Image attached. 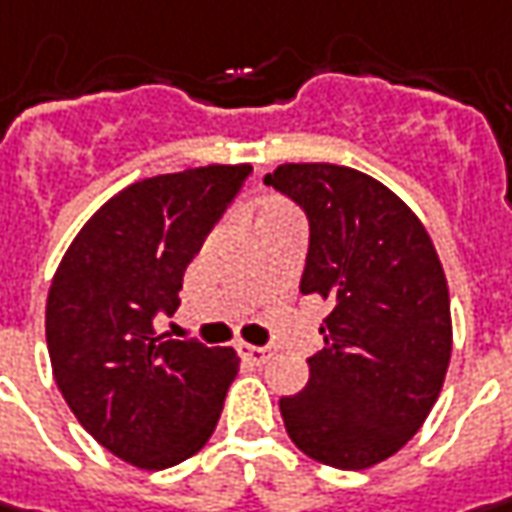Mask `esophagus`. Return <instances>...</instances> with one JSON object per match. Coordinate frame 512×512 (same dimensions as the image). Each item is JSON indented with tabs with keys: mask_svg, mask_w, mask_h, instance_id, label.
I'll return each mask as SVG.
<instances>
[{
	"mask_svg": "<svg viewBox=\"0 0 512 512\" xmlns=\"http://www.w3.org/2000/svg\"><path fill=\"white\" fill-rule=\"evenodd\" d=\"M238 351H240V357H243V360H249V362H252V365H263V362L272 357V348H269V345H246V343H240Z\"/></svg>",
	"mask_w": 512,
	"mask_h": 512,
	"instance_id": "esophagus-1",
	"label": "esophagus"
}]
</instances>
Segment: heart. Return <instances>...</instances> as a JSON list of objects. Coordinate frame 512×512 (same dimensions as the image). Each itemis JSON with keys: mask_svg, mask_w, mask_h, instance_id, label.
<instances>
[{"mask_svg": "<svg viewBox=\"0 0 512 512\" xmlns=\"http://www.w3.org/2000/svg\"><path fill=\"white\" fill-rule=\"evenodd\" d=\"M277 215H291L289 206H286V203H280V201H266L263 206H260V209H257L255 223L257 221H269V218H277Z\"/></svg>", "mask_w": 512, "mask_h": 512, "instance_id": "1", "label": "heart"}]
</instances>
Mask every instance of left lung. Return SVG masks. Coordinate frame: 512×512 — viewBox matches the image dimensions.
I'll use <instances>...</instances> for the list:
<instances>
[{"label": "left lung", "mask_w": 512, "mask_h": 512, "mask_svg": "<svg viewBox=\"0 0 512 512\" xmlns=\"http://www.w3.org/2000/svg\"><path fill=\"white\" fill-rule=\"evenodd\" d=\"M309 218L303 294L323 297L326 348L280 399L291 442L340 470H365L414 436L450 362L448 280L425 226L371 175L283 164L263 178Z\"/></svg>", "instance_id": "8db88e82"}]
</instances>
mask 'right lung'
Returning <instances> with one entry per match:
<instances>
[{"label": "right lung", "mask_w": 512, "mask_h": 512, "mask_svg": "<svg viewBox=\"0 0 512 512\" xmlns=\"http://www.w3.org/2000/svg\"><path fill=\"white\" fill-rule=\"evenodd\" d=\"M252 167L212 164L127 186L84 223L50 283L47 351L64 402L118 459L164 470L209 442L238 374L232 348L155 334L189 260Z\"/></svg>", "instance_id": "right-lung-1"}]
</instances>
